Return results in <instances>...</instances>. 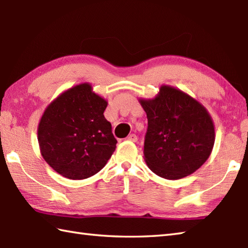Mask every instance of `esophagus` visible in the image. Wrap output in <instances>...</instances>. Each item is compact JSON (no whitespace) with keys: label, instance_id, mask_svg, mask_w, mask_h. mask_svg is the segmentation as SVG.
<instances>
[{"label":"esophagus","instance_id":"esophagus-1","mask_svg":"<svg viewBox=\"0 0 248 248\" xmlns=\"http://www.w3.org/2000/svg\"><path fill=\"white\" fill-rule=\"evenodd\" d=\"M128 140H131V142H138V137L135 134H130L128 137Z\"/></svg>","mask_w":248,"mask_h":248}]
</instances>
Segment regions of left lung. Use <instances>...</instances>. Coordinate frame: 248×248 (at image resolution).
I'll return each mask as SVG.
<instances>
[{
	"instance_id": "8db88e82",
	"label": "left lung",
	"mask_w": 248,
	"mask_h": 248,
	"mask_svg": "<svg viewBox=\"0 0 248 248\" xmlns=\"http://www.w3.org/2000/svg\"><path fill=\"white\" fill-rule=\"evenodd\" d=\"M140 103L148 120L144 142L148 168L172 181L196 172L210 157L215 142L214 124L204 106L166 85L156 98L140 99Z\"/></svg>"
}]
</instances>
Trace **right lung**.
I'll list each match as a JSON object with an SVG mask.
<instances>
[{
	"label": "right lung",
	"mask_w": 248,
	"mask_h": 248,
	"mask_svg": "<svg viewBox=\"0 0 248 248\" xmlns=\"http://www.w3.org/2000/svg\"><path fill=\"white\" fill-rule=\"evenodd\" d=\"M106 106L88 82L64 91L47 106L37 140L43 158L60 175L88 178L108 163L117 140L103 115Z\"/></svg>",
	"instance_id": "right-lung-1"
}]
</instances>
